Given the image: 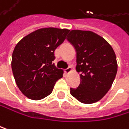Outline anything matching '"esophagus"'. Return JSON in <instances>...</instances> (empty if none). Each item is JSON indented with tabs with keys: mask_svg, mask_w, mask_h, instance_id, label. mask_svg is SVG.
<instances>
[{
	"mask_svg": "<svg viewBox=\"0 0 129 129\" xmlns=\"http://www.w3.org/2000/svg\"><path fill=\"white\" fill-rule=\"evenodd\" d=\"M72 71H73L72 67H68L67 69L64 70V72H65V73H67V74H69V73H71Z\"/></svg>",
	"mask_w": 129,
	"mask_h": 129,
	"instance_id": "34e87169",
	"label": "esophagus"
}]
</instances>
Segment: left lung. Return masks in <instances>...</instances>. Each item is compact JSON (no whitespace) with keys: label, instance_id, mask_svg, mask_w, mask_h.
I'll return each instance as SVG.
<instances>
[{"label":"left lung","instance_id":"1","mask_svg":"<svg viewBox=\"0 0 129 129\" xmlns=\"http://www.w3.org/2000/svg\"><path fill=\"white\" fill-rule=\"evenodd\" d=\"M67 40L77 53L76 71L81 82L70 94L82 104L101 100L110 89L117 73V61L111 45L101 35L91 31L72 30Z\"/></svg>","mask_w":129,"mask_h":129}]
</instances>
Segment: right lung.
<instances>
[{
  "label": "right lung",
  "mask_w": 129,
  "mask_h": 129,
  "mask_svg": "<svg viewBox=\"0 0 129 129\" xmlns=\"http://www.w3.org/2000/svg\"><path fill=\"white\" fill-rule=\"evenodd\" d=\"M70 30L58 28H39L27 35L16 45L11 67L21 92L34 101L41 100L53 91L63 71L53 61L54 51L66 39Z\"/></svg>",
  "instance_id": "add662e5"
}]
</instances>
